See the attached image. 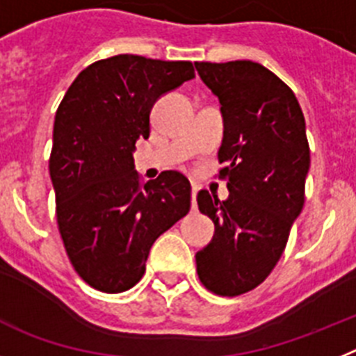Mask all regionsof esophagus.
I'll return each instance as SVG.
<instances>
[{"label": "esophagus", "instance_id": "1", "mask_svg": "<svg viewBox=\"0 0 356 356\" xmlns=\"http://www.w3.org/2000/svg\"><path fill=\"white\" fill-rule=\"evenodd\" d=\"M197 186H193L191 188V209H193V211H197Z\"/></svg>", "mask_w": 356, "mask_h": 356}]
</instances>
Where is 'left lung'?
Segmentation results:
<instances>
[{
  "mask_svg": "<svg viewBox=\"0 0 356 356\" xmlns=\"http://www.w3.org/2000/svg\"><path fill=\"white\" fill-rule=\"evenodd\" d=\"M220 102L224 140L218 177L229 197L200 190V213L215 224L213 240L195 254L197 274L218 296H240L264 283L285 251L305 204L310 147L292 89L252 60L195 63Z\"/></svg>",
  "mask_w": 356,
  "mask_h": 356,
  "instance_id": "left-lung-1",
  "label": "left lung"
}]
</instances>
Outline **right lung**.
<instances>
[{
  "instance_id": "obj_1",
  "label": "right lung",
  "mask_w": 356,
  "mask_h": 356,
  "mask_svg": "<svg viewBox=\"0 0 356 356\" xmlns=\"http://www.w3.org/2000/svg\"><path fill=\"white\" fill-rule=\"evenodd\" d=\"M195 76L188 60L114 55L80 71L54 123L49 177L67 258L92 289L118 293L145 274L150 247L190 211V181L163 172L141 184L136 141L159 97Z\"/></svg>"
}]
</instances>
